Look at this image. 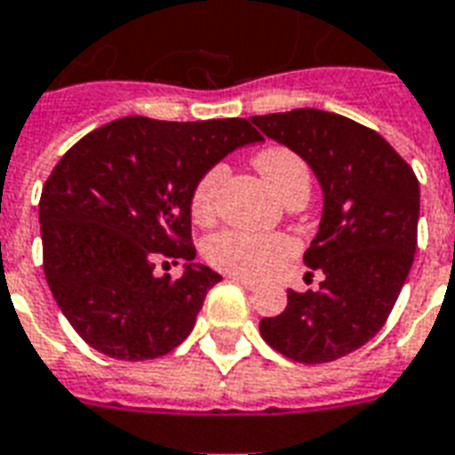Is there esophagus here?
I'll use <instances>...</instances> for the list:
<instances>
[{"instance_id": "esophagus-1", "label": "esophagus", "mask_w": 455, "mask_h": 455, "mask_svg": "<svg viewBox=\"0 0 455 455\" xmlns=\"http://www.w3.org/2000/svg\"><path fill=\"white\" fill-rule=\"evenodd\" d=\"M227 279L231 283H238V286H243V289H248V291L258 289V283L251 282V279H245V276H238V274H228Z\"/></svg>"}]
</instances>
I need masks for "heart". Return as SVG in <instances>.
<instances>
[{
	"label": "heart",
	"instance_id": "obj_1",
	"mask_svg": "<svg viewBox=\"0 0 455 455\" xmlns=\"http://www.w3.org/2000/svg\"><path fill=\"white\" fill-rule=\"evenodd\" d=\"M255 166L262 173V179L269 183V188L276 196L289 197L293 190H310V172L303 164V159L293 155L286 148H269L255 157ZM227 179V166L214 164L200 176V181L193 188L190 197V212L193 220L200 224L214 220L217 212V196L221 183ZM291 252V241L282 235L251 234L238 228H224L220 234L210 235L204 241L203 255L212 267L221 272L238 274V276H259L279 258Z\"/></svg>",
	"mask_w": 455,
	"mask_h": 455
}]
</instances>
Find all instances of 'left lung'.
<instances>
[{
  "mask_svg": "<svg viewBox=\"0 0 455 455\" xmlns=\"http://www.w3.org/2000/svg\"><path fill=\"white\" fill-rule=\"evenodd\" d=\"M303 157L322 188V220L305 251L320 291H289L282 315L259 334L286 358L315 365L358 351L389 317L418 245L420 183L372 128L322 109L251 116Z\"/></svg>",
  "mask_w": 455,
  "mask_h": 455,
  "instance_id": "obj_1",
  "label": "left lung"
}]
</instances>
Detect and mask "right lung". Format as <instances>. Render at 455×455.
<instances>
[{
    "label": "right lung",
    "instance_id": "add662e5",
    "mask_svg": "<svg viewBox=\"0 0 455 455\" xmlns=\"http://www.w3.org/2000/svg\"><path fill=\"white\" fill-rule=\"evenodd\" d=\"M262 135L248 119L126 116L59 159L40 197L44 276L83 341L116 360H152L196 327L221 282L193 262L190 197L210 166ZM187 259L179 280L154 265Z\"/></svg>",
    "mask_w": 455,
    "mask_h": 455
}]
</instances>
